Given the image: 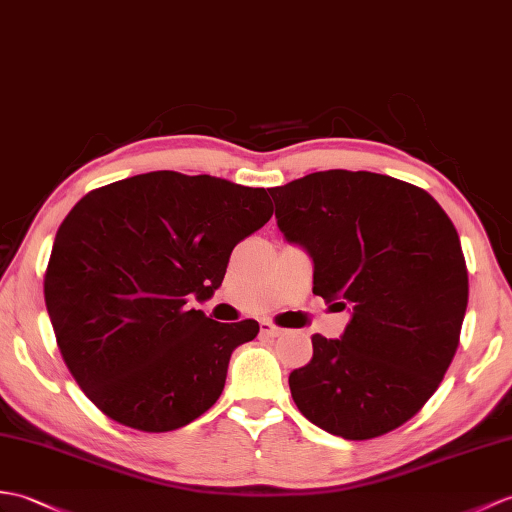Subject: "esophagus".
<instances>
[{
    "label": "esophagus",
    "instance_id": "esophagus-1",
    "mask_svg": "<svg viewBox=\"0 0 512 512\" xmlns=\"http://www.w3.org/2000/svg\"><path fill=\"white\" fill-rule=\"evenodd\" d=\"M281 334H283L281 327L272 325V323H261V336H266V338H279Z\"/></svg>",
    "mask_w": 512,
    "mask_h": 512
}]
</instances>
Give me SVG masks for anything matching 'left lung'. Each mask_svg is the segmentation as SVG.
Listing matches in <instances>:
<instances>
[{
	"label": "left lung",
	"mask_w": 512,
	"mask_h": 512,
	"mask_svg": "<svg viewBox=\"0 0 512 512\" xmlns=\"http://www.w3.org/2000/svg\"><path fill=\"white\" fill-rule=\"evenodd\" d=\"M270 196L285 240L314 261V294L351 314L290 373L296 408L347 441L395 430L458 349L469 279L456 227L425 189L375 172H314Z\"/></svg>",
	"instance_id": "left-lung-1"
}]
</instances>
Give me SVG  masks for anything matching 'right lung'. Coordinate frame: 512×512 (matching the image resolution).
Returning a JSON list of instances; mask_svg holds the SVG:
<instances>
[{
    "mask_svg": "<svg viewBox=\"0 0 512 512\" xmlns=\"http://www.w3.org/2000/svg\"><path fill=\"white\" fill-rule=\"evenodd\" d=\"M264 187L148 172L93 189L56 231L45 305L82 392L113 421L170 432L222 395L257 320L189 307L216 292L235 244L270 220Z\"/></svg>",
    "mask_w": 512,
    "mask_h": 512,
    "instance_id": "right-lung-1",
    "label": "right lung"
}]
</instances>
